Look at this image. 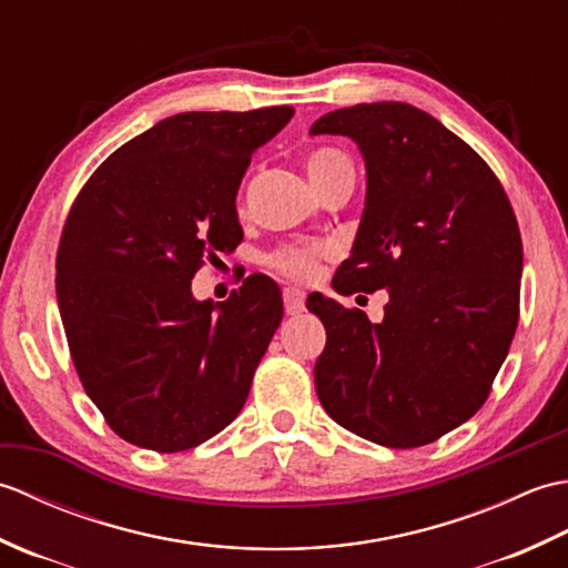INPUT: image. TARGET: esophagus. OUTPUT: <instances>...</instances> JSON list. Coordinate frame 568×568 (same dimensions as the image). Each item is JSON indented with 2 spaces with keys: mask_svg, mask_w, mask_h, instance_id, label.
<instances>
[{
  "mask_svg": "<svg viewBox=\"0 0 568 568\" xmlns=\"http://www.w3.org/2000/svg\"><path fill=\"white\" fill-rule=\"evenodd\" d=\"M283 303H285V315H300L305 310V293L300 287H285L283 291Z\"/></svg>",
  "mask_w": 568,
  "mask_h": 568,
  "instance_id": "34e87169",
  "label": "esophagus"
}]
</instances>
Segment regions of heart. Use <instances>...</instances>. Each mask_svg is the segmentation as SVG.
Returning <instances> with one entry per match:
<instances>
[{"instance_id": "b5f03b06", "label": "heart", "mask_w": 568, "mask_h": 568, "mask_svg": "<svg viewBox=\"0 0 568 568\" xmlns=\"http://www.w3.org/2000/svg\"><path fill=\"white\" fill-rule=\"evenodd\" d=\"M305 165H307V175L312 180V185L317 187L329 175L342 171V168H352V161H348L339 151L322 149V151L310 153ZM327 253L329 248L324 244H315V241H312V244L310 241L307 244H285V246H277L275 251L268 253V256H265V265L285 277H293V281L307 283L315 277L320 261L327 256Z\"/></svg>"}]
</instances>
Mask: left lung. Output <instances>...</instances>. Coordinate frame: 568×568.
I'll return each instance as SVG.
<instances>
[{
	"instance_id": "left-lung-1",
	"label": "left lung",
	"mask_w": 568,
	"mask_h": 568,
	"mask_svg": "<svg viewBox=\"0 0 568 568\" xmlns=\"http://www.w3.org/2000/svg\"><path fill=\"white\" fill-rule=\"evenodd\" d=\"M358 143L366 207L334 291H388L383 322L310 295L327 329L315 388L329 417L390 449L437 442L488 400L520 320L523 239L488 163L405 102L356 104L310 129Z\"/></svg>"
}]
</instances>
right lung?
I'll return each instance as SVG.
<instances>
[{"mask_svg": "<svg viewBox=\"0 0 568 568\" xmlns=\"http://www.w3.org/2000/svg\"><path fill=\"white\" fill-rule=\"evenodd\" d=\"M293 114L168 116L119 146L72 202L55 258L60 320L84 393L129 444L192 449L246 403L283 320L281 287L248 275L214 305L190 283L241 244V178Z\"/></svg>", "mask_w": 568, "mask_h": 568, "instance_id": "1", "label": "right lung"}]
</instances>
